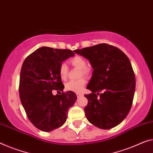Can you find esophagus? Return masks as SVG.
<instances>
[{
  "label": "esophagus",
  "instance_id": "34e87169",
  "mask_svg": "<svg viewBox=\"0 0 153 153\" xmlns=\"http://www.w3.org/2000/svg\"><path fill=\"white\" fill-rule=\"evenodd\" d=\"M83 94H81V93H76V96L77 97H80V96H83Z\"/></svg>",
  "mask_w": 153,
  "mask_h": 153
}]
</instances>
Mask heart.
<instances>
[{"label":"heart","mask_w":153,"mask_h":153,"mask_svg":"<svg viewBox=\"0 0 153 153\" xmlns=\"http://www.w3.org/2000/svg\"><path fill=\"white\" fill-rule=\"evenodd\" d=\"M70 63L74 68L80 70L79 76H88L91 74L90 68L87 67V61L85 59L80 55H76L70 59ZM59 73L60 78L63 81L66 80L68 74V67L65 63H62L59 68ZM86 79L81 78L76 81H70L65 84V88L67 90L74 91V92H81L83 90V87L86 83Z\"/></svg>","instance_id":"b5f03b06"}]
</instances>
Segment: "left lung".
Here are the masks:
<instances>
[{
	"label": "left lung",
	"mask_w": 153,
	"mask_h": 153,
	"mask_svg": "<svg viewBox=\"0 0 153 153\" xmlns=\"http://www.w3.org/2000/svg\"><path fill=\"white\" fill-rule=\"evenodd\" d=\"M74 51L88 59L94 68L87 86L91 93L85 95L88 100L84 108L87 119L100 128L115 127L132 106L135 76L130 60L118 48L107 44Z\"/></svg>",
	"instance_id": "1"
}]
</instances>
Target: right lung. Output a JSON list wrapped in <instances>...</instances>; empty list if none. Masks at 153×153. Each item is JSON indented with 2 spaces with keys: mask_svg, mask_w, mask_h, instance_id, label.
Listing matches in <instances>:
<instances>
[{
  "mask_svg": "<svg viewBox=\"0 0 153 153\" xmlns=\"http://www.w3.org/2000/svg\"><path fill=\"white\" fill-rule=\"evenodd\" d=\"M74 55L68 49L44 46L23 62L19 83L21 103L30 123L42 131L50 132L62 126L69 108L76 100L74 91H63L64 85L59 73L61 63ZM53 89L62 93L54 96Z\"/></svg>",
  "mask_w": 153,
  "mask_h": 153,
  "instance_id": "1",
  "label": "right lung"
}]
</instances>
